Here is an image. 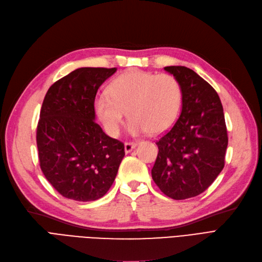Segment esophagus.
I'll use <instances>...</instances> for the list:
<instances>
[{"instance_id":"34e87169","label":"esophagus","mask_w":262,"mask_h":262,"mask_svg":"<svg viewBox=\"0 0 262 262\" xmlns=\"http://www.w3.org/2000/svg\"><path fill=\"white\" fill-rule=\"evenodd\" d=\"M137 145H138V143H134V142H127V143L124 144V151L127 152V154H129L130 151H132V149H133V148L137 147Z\"/></svg>"}]
</instances>
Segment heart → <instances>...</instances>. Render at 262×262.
<instances>
[{
  "label": "heart",
  "mask_w": 262,
  "mask_h": 262,
  "mask_svg": "<svg viewBox=\"0 0 262 262\" xmlns=\"http://www.w3.org/2000/svg\"><path fill=\"white\" fill-rule=\"evenodd\" d=\"M183 103V88L170 74L133 70L115 78L107 95L95 102L99 119L106 132L116 137L127 113L129 131L159 134L171 128L179 118Z\"/></svg>",
  "instance_id": "obj_1"
}]
</instances>
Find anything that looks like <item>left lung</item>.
I'll use <instances>...</instances> for the list:
<instances>
[{"label":"left lung","mask_w":262,"mask_h":262,"mask_svg":"<svg viewBox=\"0 0 262 262\" xmlns=\"http://www.w3.org/2000/svg\"><path fill=\"white\" fill-rule=\"evenodd\" d=\"M183 88L182 112L171 130L157 141L151 170L159 189L174 200L199 195L225 166L228 134L223 104L215 89L186 67H165Z\"/></svg>","instance_id":"obj_1"}]
</instances>
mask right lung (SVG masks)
<instances>
[{
    "mask_svg": "<svg viewBox=\"0 0 262 262\" xmlns=\"http://www.w3.org/2000/svg\"><path fill=\"white\" fill-rule=\"evenodd\" d=\"M116 68H80L48 89L36 129L41 172L71 200L95 201L105 194L124 156L123 143L95 121L98 89Z\"/></svg>",
    "mask_w": 262,
    "mask_h": 262,
    "instance_id": "obj_1",
    "label": "right lung"
}]
</instances>
